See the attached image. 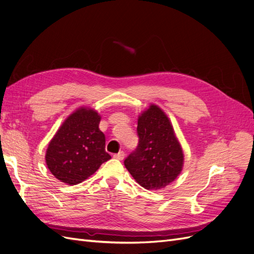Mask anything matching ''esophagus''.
<instances>
[{
  "label": "esophagus",
  "mask_w": 254,
  "mask_h": 254,
  "mask_svg": "<svg viewBox=\"0 0 254 254\" xmlns=\"http://www.w3.org/2000/svg\"><path fill=\"white\" fill-rule=\"evenodd\" d=\"M113 158L117 159V160H123V159L125 158V152L124 151H120L119 153H115V155L113 156Z\"/></svg>",
  "instance_id": "34e87169"
}]
</instances>
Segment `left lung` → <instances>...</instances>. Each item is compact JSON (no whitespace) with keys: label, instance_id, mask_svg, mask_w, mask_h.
Segmentation results:
<instances>
[{"label":"left lung","instance_id":"1","mask_svg":"<svg viewBox=\"0 0 254 254\" xmlns=\"http://www.w3.org/2000/svg\"><path fill=\"white\" fill-rule=\"evenodd\" d=\"M139 146L124 164L133 179L146 190H160L180 175L184 163L182 146L171 120L155 104L137 118Z\"/></svg>","mask_w":254,"mask_h":254}]
</instances>
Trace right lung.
Instances as JSON below:
<instances>
[{"instance_id":"obj_1","label":"right lung","mask_w":254,"mask_h":254,"mask_svg":"<svg viewBox=\"0 0 254 254\" xmlns=\"http://www.w3.org/2000/svg\"><path fill=\"white\" fill-rule=\"evenodd\" d=\"M101 119L95 109L82 106L64 121L45 152V162L55 178L75 186L111 159L105 150V134L98 128Z\"/></svg>"}]
</instances>
